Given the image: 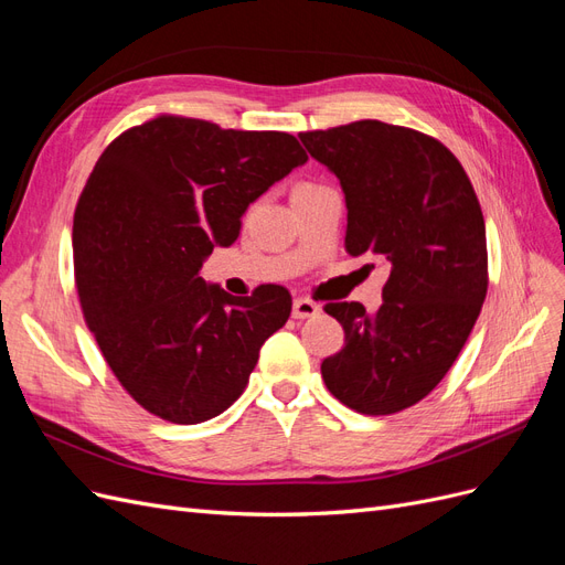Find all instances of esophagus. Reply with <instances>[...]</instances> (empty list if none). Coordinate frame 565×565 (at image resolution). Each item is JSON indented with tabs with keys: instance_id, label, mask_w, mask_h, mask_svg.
I'll list each match as a JSON object with an SVG mask.
<instances>
[{
	"instance_id": "1",
	"label": "esophagus",
	"mask_w": 565,
	"mask_h": 565,
	"mask_svg": "<svg viewBox=\"0 0 565 565\" xmlns=\"http://www.w3.org/2000/svg\"><path fill=\"white\" fill-rule=\"evenodd\" d=\"M318 313H320V306H318L316 301L306 299V297H299V299H295V303H292V316H295L297 320L313 318V316H318Z\"/></svg>"
}]
</instances>
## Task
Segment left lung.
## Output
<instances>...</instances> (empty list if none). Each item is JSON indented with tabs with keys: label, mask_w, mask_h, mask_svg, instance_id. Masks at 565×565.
<instances>
[{
	"label": "left lung",
	"mask_w": 565,
	"mask_h": 565,
	"mask_svg": "<svg viewBox=\"0 0 565 565\" xmlns=\"http://www.w3.org/2000/svg\"><path fill=\"white\" fill-rule=\"evenodd\" d=\"M299 139L344 191L347 252L391 268L377 313L358 301L324 306L347 341L320 365L324 386L355 413H401L446 377L481 313V204L465 167L422 131L361 119Z\"/></svg>",
	"instance_id": "left-lung-1"
}]
</instances>
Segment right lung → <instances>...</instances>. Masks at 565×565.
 <instances>
[{
  "mask_svg": "<svg viewBox=\"0 0 565 565\" xmlns=\"http://www.w3.org/2000/svg\"><path fill=\"white\" fill-rule=\"evenodd\" d=\"M306 160L292 134L179 115L127 129L98 158L73 221L75 285L106 363L150 415L200 424L241 398L292 297L280 285L231 297L200 268Z\"/></svg>",
  "mask_w": 565,
  "mask_h": 565,
  "instance_id": "add662e5",
  "label": "right lung"
}]
</instances>
